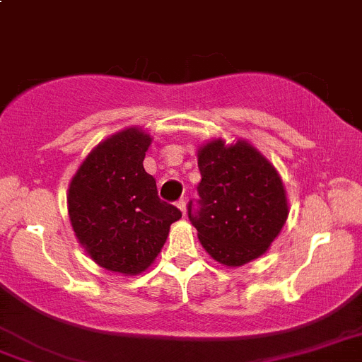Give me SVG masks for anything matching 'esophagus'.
<instances>
[{"label":"esophagus","mask_w":362,"mask_h":362,"mask_svg":"<svg viewBox=\"0 0 362 362\" xmlns=\"http://www.w3.org/2000/svg\"><path fill=\"white\" fill-rule=\"evenodd\" d=\"M177 208L181 209V211H183L185 215H187V199H185V197L179 199V201H177Z\"/></svg>","instance_id":"1"}]
</instances>
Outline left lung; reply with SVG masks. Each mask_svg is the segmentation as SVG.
<instances>
[{"label": "left lung", "mask_w": 362, "mask_h": 362, "mask_svg": "<svg viewBox=\"0 0 362 362\" xmlns=\"http://www.w3.org/2000/svg\"><path fill=\"white\" fill-rule=\"evenodd\" d=\"M199 199L187 209L206 252L227 267L267 252L288 218L275 168L250 144L227 147L215 140L199 151Z\"/></svg>", "instance_id": "8db88e82"}]
</instances>
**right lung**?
<instances>
[{"mask_svg":"<svg viewBox=\"0 0 362 362\" xmlns=\"http://www.w3.org/2000/svg\"><path fill=\"white\" fill-rule=\"evenodd\" d=\"M151 136L136 127L110 136L87 156L69 187V216L76 238L103 268L135 275L146 270L181 218L158 197L144 168Z\"/></svg>","mask_w":362,"mask_h":362,"instance_id":"1","label":"right lung"}]
</instances>
